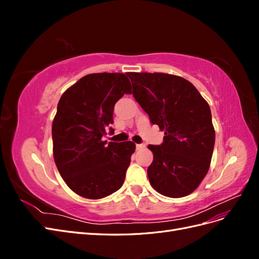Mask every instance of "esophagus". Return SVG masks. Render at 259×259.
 Listing matches in <instances>:
<instances>
[{
  "label": "esophagus",
  "instance_id": "obj_1",
  "mask_svg": "<svg viewBox=\"0 0 259 259\" xmlns=\"http://www.w3.org/2000/svg\"><path fill=\"white\" fill-rule=\"evenodd\" d=\"M145 147H146L145 144H137V145H136V148L138 149V150H139V149H144Z\"/></svg>",
  "mask_w": 259,
  "mask_h": 259
}]
</instances>
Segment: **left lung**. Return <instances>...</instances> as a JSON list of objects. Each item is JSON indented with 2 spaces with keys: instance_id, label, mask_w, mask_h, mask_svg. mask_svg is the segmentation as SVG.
Returning a JSON list of instances; mask_svg holds the SVG:
<instances>
[{
  "instance_id": "obj_1",
  "label": "left lung",
  "mask_w": 259,
  "mask_h": 259,
  "mask_svg": "<svg viewBox=\"0 0 259 259\" xmlns=\"http://www.w3.org/2000/svg\"><path fill=\"white\" fill-rule=\"evenodd\" d=\"M133 96L165 136L149 145L153 161L148 167L151 186L169 198L197 189L207 174L215 145L208 104L184 77L165 73L130 72Z\"/></svg>"
}]
</instances>
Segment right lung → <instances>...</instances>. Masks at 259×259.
Here are the masks:
<instances>
[{
	"label": "right lung",
	"instance_id": "obj_1",
	"mask_svg": "<svg viewBox=\"0 0 259 259\" xmlns=\"http://www.w3.org/2000/svg\"><path fill=\"white\" fill-rule=\"evenodd\" d=\"M128 73H93L68 89L53 121L54 160L68 187L86 199L97 200L122 187L132 142H104L113 134V110L124 94L132 93Z\"/></svg>",
	"mask_w": 259,
	"mask_h": 259
}]
</instances>
